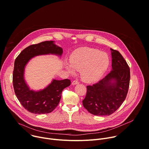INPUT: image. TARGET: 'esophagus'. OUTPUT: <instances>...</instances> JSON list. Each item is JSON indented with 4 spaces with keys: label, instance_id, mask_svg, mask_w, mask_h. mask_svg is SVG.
<instances>
[{
    "label": "esophagus",
    "instance_id": "1",
    "mask_svg": "<svg viewBox=\"0 0 149 149\" xmlns=\"http://www.w3.org/2000/svg\"><path fill=\"white\" fill-rule=\"evenodd\" d=\"M79 84V81H78V80H77V79L74 80V81H72V85H76V84Z\"/></svg>",
    "mask_w": 149,
    "mask_h": 149
}]
</instances>
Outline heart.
<instances>
[{
	"label": "heart",
	"instance_id": "b5f03b06",
	"mask_svg": "<svg viewBox=\"0 0 149 149\" xmlns=\"http://www.w3.org/2000/svg\"><path fill=\"white\" fill-rule=\"evenodd\" d=\"M109 58L104 52L93 48H84L75 52L70 59L67 69L71 74L81 71L82 79L88 82L97 81L107 70Z\"/></svg>",
	"mask_w": 149,
	"mask_h": 149
}]
</instances>
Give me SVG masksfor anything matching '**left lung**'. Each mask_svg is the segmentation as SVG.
Instances as JSON below:
<instances>
[{
	"label": "left lung",
	"mask_w": 149,
	"mask_h": 149,
	"mask_svg": "<svg viewBox=\"0 0 149 149\" xmlns=\"http://www.w3.org/2000/svg\"><path fill=\"white\" fill-rule=\"evenodd\" d=\"M112 70L102 79L87 86L84 107L95 116H110L123 104L128 93L130 68L121 54L111 49Z\"/></svg>",
	"instance_id": "obj_1"
}]
</instances>
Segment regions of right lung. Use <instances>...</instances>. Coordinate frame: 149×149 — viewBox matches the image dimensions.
<instances>
[{"label": "right lung", "instance_id": "obj_1", "mask_svg": "<svg viewBox=\"0 0 149 149\" xmlns=\"http://www.w3.org/2000/svg\"><path fill=\"white\" fill-rule=\"evenodd\" d=\"M62 52V48L54 44V41H44L28 47L16 58L13 71V88L20 103L29 112L38 114L51 113L59 102L62 90L70 86L71 81L54 79L43 90H30L24 78L26 64L35 56L49 54L61 56Z\"/></svg>", "mask_w": 149, "mask_h": 149}]
</instances>
